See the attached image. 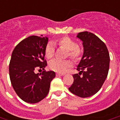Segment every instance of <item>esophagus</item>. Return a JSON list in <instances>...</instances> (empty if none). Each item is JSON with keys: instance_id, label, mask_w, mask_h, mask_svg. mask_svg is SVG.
Masks as SVG:
<instances>
[{"instance_id": "esophagus-1", "label": "esophagus", "mask_w": 120, "mask_h": 120, "mask_svg": "<svg viewBox=\"0 0 120 120\" xmlns=\"http://www.w3.org/2000/svg\"><path fill=\"white\" fill-rule=\"evenodd\" d=\"M64 73H56V76H64Z\"/></svg>"}]
</instances>
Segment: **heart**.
<instances>
[{"mask_svg":"<svg viewBox=\"0 0 120 120\" xmlns=\"http://www.w3.org/2000/svg\"><path fill=\"white\" fill-rule=\"evenodd\" d=\"M56 44L60 47L67 50V56L70 57L71 59L77 61L80 58L82 55V50L77 44L70 38L67 37H62L56 41L52 43H48L45 47V56L47 59H51L53 57L55 54V48L53 45ZM49 68L51 70L58 72L64 73L71 66V62L69 60L60 61L58 60H53L50 62Z\"/></svg>","mask_w":120,"mask_h":120,"instance_id":"obj_1","label":"heart"}]
</instances>
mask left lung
<instances>
[{
	"mask_svg": "<svg viewBox=\"0 0 120 120\" xmlns=\"http://www.w3.org/2000/svg\"><path fill=\"white\" fill-rule=\"evenodd\" d=\"M77 37L83 42V54L77 67L79 73L73 75L74 82L69 90L78 96L87 98L103 86L108 75L110 56L105 43L94 34L83 31Z\"/></svg>",
	"mask_w": 120,
	"mask_h": 120,
	"instance_id": "1",
	"label": "left lung"
}]
</instances>
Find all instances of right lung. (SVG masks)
<instances>
[{
	"mask_svg": "<svg viewBox=\"0 0 120 120\" xmlns=\"http://www.w3.org/2000/svg\"><path fill=\"white\" fill-rule=\"evenodd\" d=\"M47 42L48 38L43 35L30 36L19 43L12 52L9 66L11 83L17 95L27 103H38L45 98L55 77L52 71L34 73L47 65L44 51Z\"/></svg>",
	"mask_w": 120,
	"mask_h": 120,
	"instance_id": "obj_1",
	"label": "right lung"
}]
</instances>
